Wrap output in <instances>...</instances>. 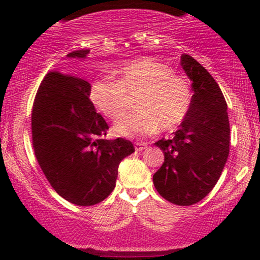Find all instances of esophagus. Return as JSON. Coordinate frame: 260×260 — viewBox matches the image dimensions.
<instances>
[{"label":"esophagus","mask_w":260,"mask_h":260,"mask_svg":"<svg viewBox=\"0 0 260 260\" xmlns=\"http://www.w3.org/2000/svg\"><path fill=\"white\" fill-rule=\"evenodd\" d=\"M134 148H136L137 151H142L143 149L147 148V143H144V142H138V143H136V144H134Z\"/></svg>","instance_id":"1"}]
</instances>
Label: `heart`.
Returning a JSON list of instances; mask_svg holds the SVG:
<instances>
[{
  "mask_svg": "<svg viewBox=\"0 0 260 260\" xmlns=\"http://www.w3.org/2000/svg\"><path fill=\"white\" fill-rule=\"evenodd\" d=\"M112 77H98L91 82L89 99L98 111L117 120L128 106V94L137 109L115 124L120 136L134 137L177 126L190 107L192 95L187 80L172 73L171 67L153 57H138L115 70Z\"/></svg>",
  "mask_w": 260,
  "mask_h": 260,
  "instance_id": "b5f03b06",
  "label": "heart"
}]
</instances>
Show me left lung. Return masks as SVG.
I'll list each match as a JSON object with an SVG mask.
<instances>
[{"instance_id": "8db88e82", "label": "left lung", "mask_w": 260, "mask_h": 260, "mask_svg": "<svg viewBox=\"0 0 260 260\" xmlns=\"http://www.w3.org/2000/svg\"><path fill=\"white\" fill-rule=\"evenodd\" d=\"M181 66L192 82L189 111L170 139L155 143L165 160L153 176L159 194L176 205H193L209 194L228 161V104L215 79L192 56Z\"/></svg>"}]
</instances>
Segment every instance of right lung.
Returning <instances> with one entry per match:
<instances>
[{"instance_id":"add662e5","label":"right lung","mask_w":260,"mask_h":260,"mask_svg":"<svg viewBox=\"0 0 260 260\" xmlns=\"http://www.w3.org/2000/svg\"><path fill=\"white\" fill-rule=\"evenodd\" d=\"M90 50L68 53L85 58ZM90 84L59 72L46 74L31 112L32 147L53 189L76 205L98 204L116 186L118 165L134 153L129 140L105 139L109 129L89 100Z\"/></svg>"}]
</instances>
